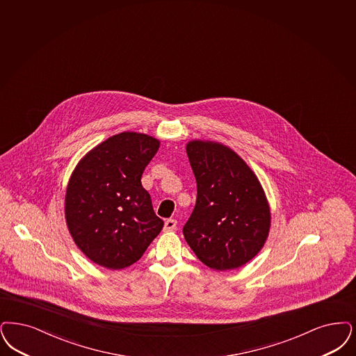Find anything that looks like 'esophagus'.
I'll return each instance as SVG.
<instances>
[{
	"label": "esophagus",
	"mask_w": 356,
	"mask_h": 356,
	"mask_svg": "<svg viewBox=\"0 0 356 356\" xmlns=\"http://www.w3.org/2000/svg\"><path fill=\"white\" fill-rule=\"evenodd\" d=\"M177 227V221L175 218H168L165 222H164V229L165 230H175Z\"/></svg>",
	"instance_id": "34e87169"
}]
</instances>
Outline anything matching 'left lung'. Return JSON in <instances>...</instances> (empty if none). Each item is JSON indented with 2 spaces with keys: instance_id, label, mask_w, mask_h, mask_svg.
<instances>
[{
  "instance_id": "8db88e82",
  "label": "left lung",
  "mask_w": 356,
  "mask_h": 356,
  "mask_svg": "<svg viewBox=\"0 0 356 356\" xmlns=\"http://www.w3.org/2000/svg\"><path fill=\"white\" fill-rule=\"evenodd\" d=\"M186 155L197 199L183 229L185 241L208 268L238 269L268 240L271 213L265 191L245 160L221 143L191 140Z\"/></svg>"
}]
</instances>
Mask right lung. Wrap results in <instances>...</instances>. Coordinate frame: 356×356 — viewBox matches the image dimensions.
<instances>
[{"label":"right lung","instance_id":"obj_1","mask_svg":"<svg viewBox=\"0 0 356 356\" xmlns=\"http://www.w3.org/2000/svg\"><path fill=\"white\" fill-rule=\"evenodd\" d=\"M159 147L149 135L120 132L88 151L72 171L66 224L81 252L102 268L131 266L163 229L140 181Z\"/></svg>","mask_w":356,"mask_h":356}]
</instances>
